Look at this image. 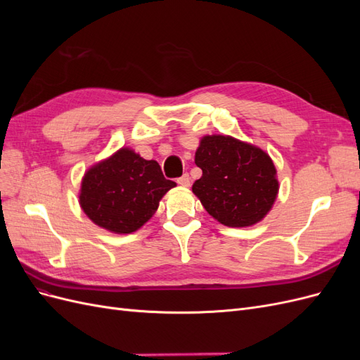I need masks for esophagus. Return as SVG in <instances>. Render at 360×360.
Here are the masks:
<instances>
[{"instance_id": "1", "label": "esophagus", "mask_w": 360, "mask_h": 360, "mask_svg": "<svg viewBox=\"0 0 360 360\" xmlns=\"http://www.w3.org/2000/svg\"><path fill=\"white\" fill-rule=\"evenodd\" d=\"M177 183L180 184V186H191V177H189V174H183L181 177L177 179Z\"/></svg>"}]
</instances>
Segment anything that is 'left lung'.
<instances>
[{
    "mask_svg": "<svg viewBox=\"0 0 360 360\" xmlns=\"http://www.w3.org/2000/svg\"><path fill=\"white\" fill-rule=\"evenodd\" d=\"M202 176L192 192L226 226L259 222L274 205L279 184L274 162L263 150L231 136H204L195 153Z\"/></svg>",
    "mask_w": 360,
    "mask_h": 360,
    "instance_id": "obj_1",
    "label": "left lung"
}]
</instances>
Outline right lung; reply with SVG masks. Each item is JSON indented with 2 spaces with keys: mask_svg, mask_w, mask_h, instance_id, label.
Returning <instances> with one entry per match:
<instances>
[{
  "mask_svg": "<svg viewBox=\"0 0 360 360\" xmlns=\"http://www.w3.org/2000/svg\"><path fill=\"white\" fill-rule=\"evenodd\" d=\"M174 186L176 183L163 177L156 160L122 148L85 172L79 202L96 225L129 234L155 214L160 198Z\"/></svg>",
  "mask_w": 360,
  "mask_h": 360,
  "instance_id": "right-lung-1",
  "label": "right lung"
}]
</instances>
